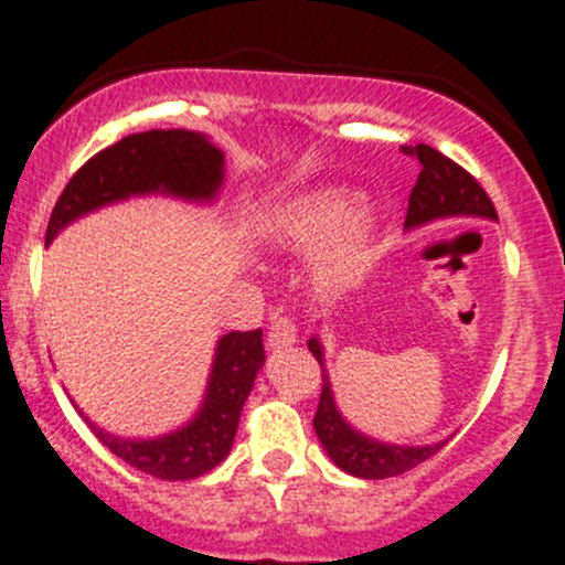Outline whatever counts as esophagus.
I'll return each mask as SVG.
<instances>
[{"instance_id": "34e87169", "label": "esophagus", "mask_w": 565, "mask_h": 565, "mask_svg": "<svg viewBox=\"0 0 565 565\" xmlns=\"http://www.w3.org/2000/svg\"><path fill=\"white\" fill-rule=\"evenodd\" d=\"M297 342V327L289 316H278V319L270 323L268 332V348H289Z\"/></svg>"}]
</instances>
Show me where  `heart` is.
<instances>
[{"mask_svg":"<svg viewBox=\"0 0 565 565\" xmlns=\"http://www.w3.org/2000/svg\"><path fill=\"white\" fill-rule=\"evenodd\" d=\"M364 199L342 188H319L276 206L263 220V238L276 252H310L316 257L310 281L321 297L345 295L364 281L377 257V233L366 217Z\"/></svg>","mask_w":565,"mask_h":565,"instance_id":"1","label":"heart"}]
</instances>
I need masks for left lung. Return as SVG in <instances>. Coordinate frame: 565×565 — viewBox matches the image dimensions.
Wrapping results in <instances>:
<instances>
[{"mask_svg":"<svg viewBox=\"0 0 565 565\" xmlns=\"http://www.w3.org/2000/svg\"><path fill=\"white\" fill-rule=\"evenodd\" d=\"M401 151L419 161V178L417 185L412 188V196H408L404 228H423L427 223H436V220L446 217L497 220V210L491 204L489 193L457 161L444 157V153L425 146V142L404 146ZM308 350L321 364L323 380L313 427L337 468L355 478L380 481V478H393L417 468L419 462H425L433 454L444 449L446 440H438V444L430 446H395L382 444V440L369 438L364 433L355 430V427H350L334 404L332 382H329L327 369H323V348L319 337H310Z\"/></svg>","mask_w":565,"mask_h":565,"instance_id":"obj_1","label":"left lung"}]
</instances>
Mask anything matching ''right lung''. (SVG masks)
Instances as JSON below:
<instances>
[{"mask_svg":"<svg viewBox=\"0 0 565 565\" xmlns=\"http://www.w3.org/2000/svg\"><path fill=\"white\" fill-rule=\"evenodd\" d=\"M223 151L212 146L206 135L191 129L127 135L106 151L95 153L68 180L50 215L47 244L76 217L129 196L167 193L185 201H212L223 185ZM263 364V329L220 337L196 417L159 438L111 436L79 414L100 444L125 459L129 468L161 481H191L228 457L244 401Z\"/></svg>","mask_w":565,"mask_h":565,"instance_id":"1","label":"right lung"}]
</instances>
